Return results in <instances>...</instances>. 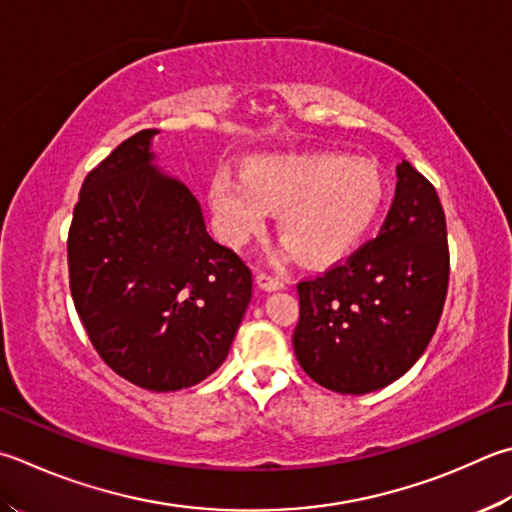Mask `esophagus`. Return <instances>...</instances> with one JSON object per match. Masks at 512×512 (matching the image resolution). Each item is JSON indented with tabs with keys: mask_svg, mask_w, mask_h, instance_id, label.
<instances>
[{
	"mask_svg": "<svg viewBox=\"0 0 512 512\" xmlns=\"http://www.w3.org/2000/svg\"><path fill=\"white\" fill-rule=\"evenodd\" d=\"M256 283L267 289V292H272V289H283L285 281L281 276H274V274H267V272H258L256 274Z\"/></svg>",
	"mask_w": 512,
	"mask_h": 512,
	"instance_id": "esophagus-1",
	"label": "esophagus"
}]
</instances>
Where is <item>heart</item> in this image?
Listing matches in <instances>:
<instances>
[{
	"mask_svg": "<svg viewBox=\"0 0 512 512\" xmlns=\"http://www.w3.org/2000/svg\"><path fill=\"white\" fill-rule=\"evenodd\" d=\"M383 202L381 171L341 153L258 156L243 173L218 169L209 185L218 231L231 245L263 231L274 209L287 252L310 265L332 263L359 245Z\"/></svg>",
	"mask_w": 512,
	"mask_h": 512,
	"instance_id": "1",
	"label": "heart"
}]
</instances>
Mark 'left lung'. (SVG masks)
<instances>
[{
    "instance_id": "8db88e82",
    "label": "left lung",
    "mask_w": 512,
    "mask_h": 512,
    "mask_svg": "<svg viewBox=\"0 0 512 512\" xmlns=\"http://www.w3.org/2000/svg\"><path fill=\"white\" fill-rule=\"evenodd\" d=\"M397 178L376 238L296 285V359L327 390L385 388L417 363L439 325L450 276L446 214L410 162Z\"/></svg>"
}]
</instances>
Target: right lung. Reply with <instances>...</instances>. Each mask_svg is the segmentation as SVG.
Segmentation results:
<instances>
[{"instance_id":"add662e5","label":"right lung","mask_w":512,"mask_h":512,"mask_svg":"<svg viewBox=\"0 0 512 512\" xmlns=\"http://www.w3.org/2000/svg\"><path fill=\"white\" fill-rule=\"evenodd\" d=\"M156 129L118 144L84 178L66 240L77 316L122 379L171 392L227 359L252 269L207 234L194 194L151 165Z\"/></svg>"}]
</instances>
